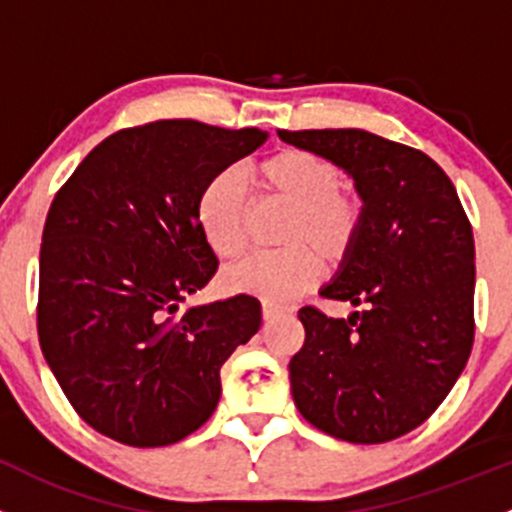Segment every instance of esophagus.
<instances>
[{"label":"esophagus","mask_w":512,"mask_h":512,"mask_svg":"<svg viewBox=\"0 0 512 512\" xmlns=\"http://www.w3.org/2000/svg\"><path fill=\"white\" fill-rule=\"evenodd\" d=\"M285 307H280V305H275V302H262V317H265L267 322L270 320H275V317H280V315H285Z\"/></svg>","instance_id":"1"}]
</instances>
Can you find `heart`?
Returning <instances> with one entry per match:
<instances>
[{"mask_svg":"<svg viewBox=\"0 0 512 512\" xmlns=\"http://www.w3.org/2000/svg\"><path fill=\"white\" fill-rule=\"evenodd\" d=\"M255 180L267 192L290 202L277 250H257L225 267L222 285L230 292L285 302L315 285L320 257L340 262L350 255L362 225V202L340 187L332 162L305 150H280L255 167ZM197 222L207 245L222 257L235 255L245 242L247 195L235 172L212 177L197 197Z\"/></svg>","mask_w":512,"mask_h":512,"instance_id":"b5f03b06","label":"heart"}]
</instances>
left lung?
I'll return each mask as SVG.
<instances>
[{
  "label": "left lung",
  "instance_id": "1",
  "mask_svg": "<svg viewBox=\"0 0 512 512\" xmlns=\"http://www.w3.org/2000/svg\"><path fill=\"white\" fill-rule=\"evenodd\" d=\"M340 167L362 200L350 255L320 287L360 312H297L305 345L290 388L307 423L357 445L423 425L465 370L473 347L475 242L453 182L425 152L365 130H277Z\"/></svg>",
  "mask_w": 512,
  "mask_h": 512
}]
</instances>
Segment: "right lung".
<instances>
[{"instance_id":"right-lung-1","label":"right lung","mask_w":512,"mask_h":512,"mask_svg":"<svg viewBox=\"0 0 512 512\" xmlns=\"http://www.w3.org/2000/svg\"><path fill=\"white\" fill-rule=\"evenodd\" d=\"M265 140L257 127L162 119L99 142L54 195L39 252V345L97 433L162 448L215 413L220 367L260 330L262 310L250 295L180 310L217 270L197 197Z\"/></svg>"}]
</instances>
